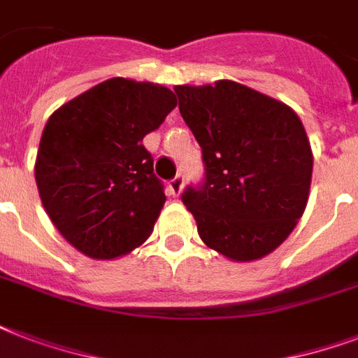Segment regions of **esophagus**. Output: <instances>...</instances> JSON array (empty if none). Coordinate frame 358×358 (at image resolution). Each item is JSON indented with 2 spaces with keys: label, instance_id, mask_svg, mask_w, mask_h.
Returning <instances> with one entry per match:
<instances>
[{
  "label": "esophagus",
  "instance_id": "34e87169",
  "mask_svg": "<svg viewBox=\"0 0 358 358\" xmlns=\"http://www.w3.org/2000/svg\"><path fill=\"white\" fill-rule=\"evenodd\" d=\"M184 189V174H176L171 182H169V191H171V195L178 196Z\"/></svg>",
  "mask_w": 358,
  "mask_h": 358
}]
</instances>
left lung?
<instances>
[{"mask_svg":"<svg viewBox=\"0 0 358 358\" xmlns=\"http://www.w3.org/2000/svg\"><path fill=\"white\" fill-rule=\"evenodd\" d=\"M174 92L202 148L204 178L182 193L199 236L230 260L269 255L308 201L312 150L303 122L286 103L236 81Z\"/></svg>","mask_w":358,"mask_h":358,"instance_id":"left-lung-1","label":"left lung"}]
</instances>
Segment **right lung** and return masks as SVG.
<instances>
[{
  "label": "right lung",
  "instance_id": "right-lung-1",
  "mask_svg": "<svg viewBox=\"0 0 358 358\" xmlns=\"http://www.w3.org/2000/svg\"><path fill=\"white\" fill-rule=\"evenodd\" d=\"M174 108L167 87L113 78L48 119L36 187L55 229L80 252L111 260L152 234L167 196L143 137Z\"/></svg>",
  "mask_w": 358,
  "mask_h": 358
}]
</instances>
